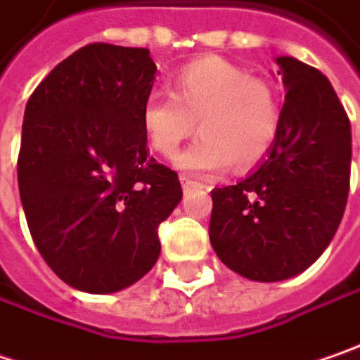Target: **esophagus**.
Wrapping results in <instances>:
<instances>
[{
  "instance_id": "34e87169",
  "label": "esophagus",
  "mask_w": 360,
  "mask_h": 360,
  "mask_svg": "<svg viewBox=\"0 0 360 360\" xmlns=\"http://www.w3.org/2000/svg\"><path fill=\"white\" fill-rule=\"evenodd\" d=\"M181 185H183V189H189V187H193V185H195V181L189 179V177H185V175H181Z\"/></svg>"
}]
</instances>
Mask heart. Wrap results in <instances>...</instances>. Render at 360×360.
Here are the masks:
<instances>
[{
	"mask_svg": "<svg viewBox=\"0 0 360 360\" xmlns=\"http://www.w3.org/2000/svg\"><path fill=\"white\" fill-rule=\"evenodd\" d=\"M195 141L175 157L187 173H215L229 165L245 171L272 149L280 110L264 80L221 58H201L181 68L171 96L153 94L141 110L150 149L171 157L191 134Z\"/></svg>",
	"mask_w": 360,
	"mask_h": 360,
	"instance_id": "heart-1",
	"label": "heart"
}]
</instances>
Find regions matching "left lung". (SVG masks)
<instances>
[{
    "label": "left lung",
    "instance_id": "8db88e82",
    "mask_svg": "<svg viewBox=\"0 0 360 360\" xmlns=\"http://www.w3.org/2000/svg\"><path fill=\"white\" fill-rule=\"evenodd\" d=\"M286 90L266 159L211 191L210 240L229 270L280 282L310 268L335 238L351 179V122L321 70L274 58Z\"/></svg>",
    "mask_w": 360,
    "mask_h": 360
}]
</instances>
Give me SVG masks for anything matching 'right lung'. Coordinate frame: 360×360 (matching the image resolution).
I'll return each mask as SVG.
<instances>
[{"mask_svg":"<svg viewBox=\"0 0 360 360\" xmlns=\"http://www.w3.org/2000/svg\"><path fill=\"white\" fill-rule=\"evenodd\" d=\"M157 66L147 48L90 44L25 104L18 185L34 243L88 294L133 286L157 264V227L179 205V177L147 153L141 110Z\"/></svg>","mask_w":360,"mask_h":360,"instance_id":"obj_1","label":"right lung"}]
</instances>
